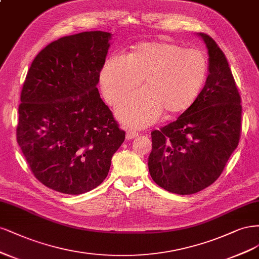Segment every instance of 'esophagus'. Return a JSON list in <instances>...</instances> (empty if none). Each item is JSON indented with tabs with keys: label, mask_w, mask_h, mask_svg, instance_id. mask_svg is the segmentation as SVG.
Returning a JSON list of instances; mask_svg holds the SVG:
<instances>
[{
	"label": "esophagus",
	"mask_w": 259,
	"mask_h": 259,
	"mask_svg": "<svg viewBox=\"0 0 259 259\" xmlns=\"http://www.w3.org/2000/svg\"><path fill=\"white\" fill-rule=\"evenodd\" d=\"M138 136H139V133L137 131H135L133 129H128V131L126 133V139L127 140H132V139L137 138Z\"/></svg>",
	"instance_id": "1"
}]
</instances>
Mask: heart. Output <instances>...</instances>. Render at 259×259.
I'll list each match as a JSON object with an SVG mask.
<instances>
[{"label":"heart","mask_w":259,"mask_h":259,"mask_svg":"<svg viewBox=\"0 0 259 259\" xmlns=\"http://www.w3.org/2000/svg\"><path fill=\"white\" fill-rule=\"evenodd\" d=\"M207 74L205 55L171 43H143L129 56L114 54L100 72V86L106 101L115 105L143 79L144 88L128 96L116 108L127 126L144 128L162 111L180 113L195 102Z\"/></svg>","instance_id":"1"}]
</instances>
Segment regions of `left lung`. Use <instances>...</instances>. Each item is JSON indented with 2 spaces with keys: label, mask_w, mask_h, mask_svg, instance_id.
I'll return each mask as SVG.
<instances>
[{
  "label": "left lung",
  "mask_w": 259,
  "mask_h": 259,
  "mask_svg": "<svg viewBox=\"0 0 259 259\" xmlns=\"http://www.w3.org/2000/svg\"><path fill=\"white\" fill-rule=\"evenodd\" d=\"M205 44V84L180 117L152 132L149 174L158 186L193 195L219 179L239 144L241 99L228 61L215 40L197 33Z\"/></svg>",
  "instance_id": "obj_1"
}]
</instances>
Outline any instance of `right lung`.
Returning <instances> with one entry per match:
<instances>
[{"instance_id": "1", "label": "right lung", "mask_w": 259, "mask_h": 259, "mask_svg": "<svg viewBox=\"0 0 259 259\" xmlns=\"http://www.w3.org/2000/svg\"><path fill=\"white\" fill-rule=\"evenodd\" d=\"M112 36L89 31L53 41L24 80L17 142L34 177L62 194L101 184L124 140L97 88Z\"/></svg>"}]
</instances>
